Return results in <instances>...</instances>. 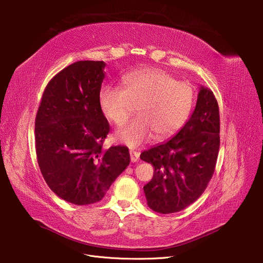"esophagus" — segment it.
I'll return each mask as SVG.
<instances>
[{
	"mask_svg": "<svg viewBox=\"0 0 263 263\" xmlns=\"http://www.w3.org/2000/svg\"><path fill=\"white\" fill-rule=\"evenodd\" d=\"M140 158V154L137 153V151H134V150H130V159H131V162H137V160H139Z\"/></svg>",
	"mask_w": 263,
	"mask_h": 263,
	"instance_id": "34e87169",
	"label": "esophagus"
}]
</instances>
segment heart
Wrapping results in <instances>:
<instances>
[{
    "label": "heart",
    "instance_id": "heart-1",
    "mask_svg": "<svg viewBox=\"0 0 263 263\" xmlns=\"http://www.w3.org/2000/svg\"><path fill=\"white\" fill-rule=\"evenodd\" d=\"M194 104V90L187 82L177 81L160 68H145L124 76L121 89L103 87L99 95L102 114L115 126H122L136 106L137 116L116 133L130 147L146 143L155 134L165 139L180 129Z\"/></svg>",
    "mask_w": 263,
    "mask_h": 263
}]
</instances>
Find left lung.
<instances>
[{"instance_id":"8db88e82","label":"left lung","mask_w":263,"mask_h":263,"mask_svg":"<svg viewBox=\"0 0 263 263\" xmlns=\"http://www.w3.org/2000/svg\"><path fill=\"white\" fill-rule=\"evenodd\" d=\"M218 150V104L214 93L200 86L194 112L181 130L141 154L155 168L144 186L149 208L168 214L196 201L213 176Z\"/></svg>"}]
</instances>
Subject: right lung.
Returning a JSON list of instances; mask_svg holds the SVG:
<instances>
[{
  "mask_svg": "<svg viewBox=\"0 0 263 263\" xmlns=\"http://www.w3.org/2000/svg\"><path fill=\"white\" fill-rule=\"evenodd\" d=\"M104 62L80 61L51 79L35 119L36 156L49 187L78 205L100 201L130 163L126 146L104 149L99 105Z\"/></svg>",
  "mask_w": 263,
  "mask_h": 263,
  "instance_id": "add662e5",
  "label": "right lung"
}]
</instances>
